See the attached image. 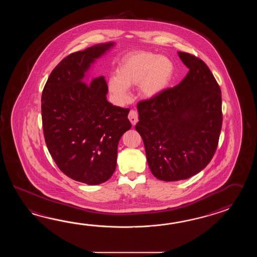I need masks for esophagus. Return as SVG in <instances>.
Instances as JSON below:
<instances>
[{"instance_id": "1", "label": "esophagus", "mask_w": 257, "mask_h": 257, "mask_svg": "<svg viewBox=\"0 0 257 257\" xmlns=\"http://www.w3.org/2000/svg\"><path fill=\"white\" fill-rule=\"evenodd\" d=\"M128 119H130L131 124H132L133 126L136 125L137 122L139 121V115H138L137 111H135V110H131V112H130V114H128Z\"/></svg>"}]
</instances>
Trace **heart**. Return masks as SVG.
<instances>
[{"instance_id":"obj_1","label":"heart","mask_w":257,"mask_h":257,"mask_svg":"<svg viewBox=\"0 0 257 257\" xmlns=\"http://www.w3.org/2000/svg\"><path fill=\"white\" fill-rule=\"evenodd\" d=\"M174 74L175 66L169 59L152 52L139 51L121 60L116 77L108 80V88L119 101L127 98V88L138 85L142 95L153 98L169 87Z\"/></svg>"}]
</instances>
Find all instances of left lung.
<instances>
[{"label":"left lung","instance_id":"obj_1","mask_svg":"<svg viewBox=\"0 0 257 257\" xmlns=\"http://www.w3.org/2000/svg\"><path fill=\"white\" fill-rule=\"evenodd\" d=\"M189 69L183 81L138 103L135 128L144 143L148 164L159 180H184L213 158L222 125L221 91L202 60L178 52Z\"/></svg>","mask_w":257,"mask_h":257}]
</instances>
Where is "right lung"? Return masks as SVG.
Wrapping results in <instances>:
<instances>
[{
  "instance_id": "obj_1",
  "label": "right lung",
  "mask_w": 257,
  "mask_h": 257,
  "mask_svg": "<svg viewBox=\"0 0 257 257\" xmlns=\"http://www.w3.org/2000/svg\"><path fill=\"white\" fill-rule=\"evenodd\" d=\"M114 44L67 56L51 71L41 96L44 137L51 157L64 175L90 186L114 174L118 142L131 127L130 109L107 101L104 76L84 82L91 65Z\"/></svg>"
}]
</instances>
